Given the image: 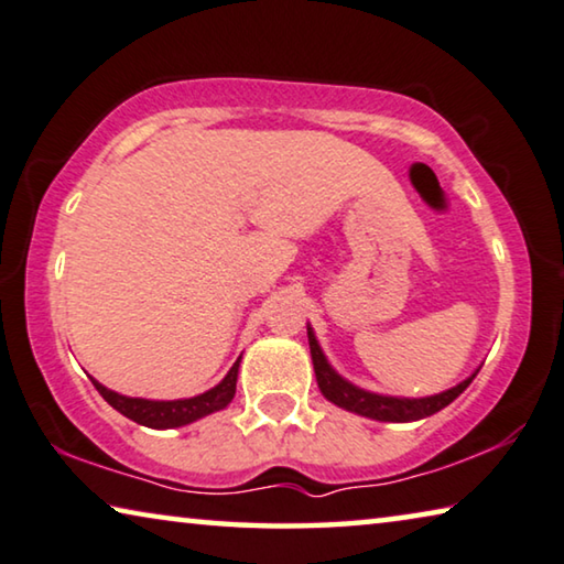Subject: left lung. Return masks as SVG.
Masks as SVG:
<instances>
[{
  "instance_id": "obj_1",
  "label": "left lung",
  "mask_w": 564,
  "mask_h": 564,
  "mask_svg": "<svg viewBox=\"0 0 564 564\" xmlns=\"http://www.w3.org/2000/svg\"><path fill=\"white\" fill-rule=\"evenodd\" d=\"M307 337H310V352H312V366H315V376H317V386L327 401H333L335 405H340L345 411L368 415V419L376 421H395V423H405V421H419L426 419V415L438 413L441 409H446L448 403L456 401L462 395L469 383L474 380L466 378L464 383H458L456 388L438 395H429V398H391V395H378V393H368L355 388L348 380H343L337 372L327 366L323 350L315 340V335L307 327Z\"/></svg>"
}]
</instances>
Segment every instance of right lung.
Segmentation results:
<instances>
[{
    "label": "right lung",
    "instance_id": "obj_1",
    "mask_svg": "<svg viewBox=\"0 0 564 564\" xmlns=\"http://www.w3.org/2000/svg\"><path fill=\"white\" fill-rule=\"evenodd\" d=\"M237 372L239 360L234 362L227 378H224L219 386L196 398H186V401H145V398H128L112 393L106 386H100L98 380H93V386L98 388V393L106 398L118 413H123L126 419L149 429H176L202 419V415L221 411L224 405H229L234 393H237Z\"/></svg>",
    "mask_w": 564,
    "mask_h": 564
}]
</instances>
